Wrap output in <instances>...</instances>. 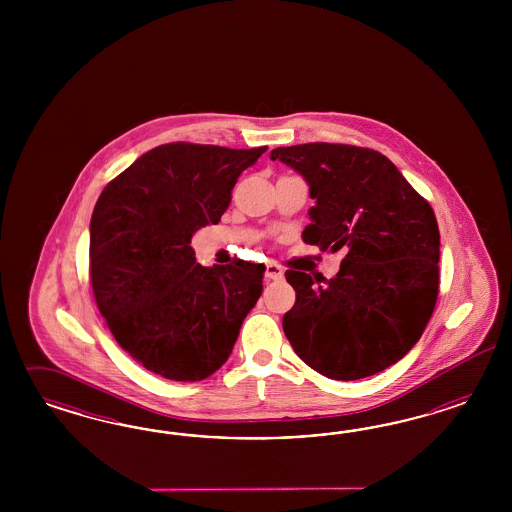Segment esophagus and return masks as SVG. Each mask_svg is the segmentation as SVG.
<instances>
[{
    "instance_id": "34e87169",
    "label": "esophagus",
    "mask_w": 512,
    "mask_h": 512,
    "mask_svg": "<svg viewBox=\"0 0 512 512\" xmlns=\"http://www.w3.org/2000/svg\"><path fill=\"white\" fill-rule=\"evenodd\" d=\"M283 278V268L278 263L266 264V279H281Z\"/></svg>"
}]
</instances>
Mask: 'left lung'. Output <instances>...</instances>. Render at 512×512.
Segmentation results:
<instances>
[{
  "label": "left lung",
  "mask_w": 512,
  "mask_h": 512,
  "mask_svg": "<svg viewBox=\"0 0 512 512\" xmlns=\"http://www.w3.org/2000/svg\"><path fill=\"white\" fill-rule=\"evenodd\" d=\"M310 186L315 206L302 240L345 249L336 278L300 270L283 332L315 372L355 381L383 372L420 340L439 293V227L430 202L394 163L351 144L310 142L272 150Z\"/></svg>",
  "instance_id": "obj_1"
}]
</instances>
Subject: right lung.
Returning <instances> with one entry per match:
<instances>
[{
  "label": "right lung",
  "instance_id": "right-lung-1",
  "mask_svg": "<svg viewBox=\"0 0 512 512\" xmlns=\"http://www.w3.org/2000/svg\"><path fill=\"white\" fill-rule=\"evenodd\" d=\"M268 148L171 142L107 184L90 223L93 298L118 345L171 381H202L233 351L266 266L195 261L191 236L217 223L242 171Z\"/></svg>",
  "mask_w": 512,
  "mask_h": 512
}]
</instances>
